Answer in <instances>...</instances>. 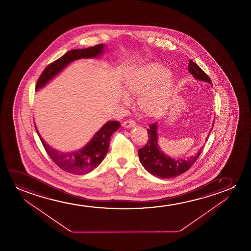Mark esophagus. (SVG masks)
<instances>
[{"mask_svg":"<svg viewBox=\"0 0 251 251\" xmlns=\"http://www.w3.org/2000/svg\"><path fill=\"white\" fill-rule=\"evenodd\" d=\"M122 125H123V127H131L135 125V123H134V121L129 119V120L124 121Z\"/></svg>","mask_w":251,"mask_h":251,"instance_id":"1","label":"esophagus"}]
</instances>
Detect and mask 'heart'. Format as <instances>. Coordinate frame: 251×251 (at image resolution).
Returning a JSON list of instances; mask_svg holds the SVG:
<instances>
[{
  "mask_svg": "<svg viewBox=\"0 0 251 251\" xmlns=\"http://www.w3.org/2000/svg\"><path fill=\"white\" fill-rule=\"evenodd\" d=\"M174 87L170 70L157 62H149L128 73L124 79V89L128 96L138 97L141 113L149 118L161 117L167 110ZM124 100L129 99L125 95Z\"/></svg>",
  "mask_w": 251,
  "mask_h": 251,
  "instance_id": "heart-1",
  "label": "heart"
}]
</instances>
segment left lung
<instances>
[{
	"label": "left lung",
	"instance_id": "obj_1",
	"mask_svg": "<svg viewBox=\"0 0 251 251\" xmlns=\"http://www.w3.org/2000/svg\"><path fill=\"white\" fill-rule=\"evenodd\" d=\"M189 71L192 74L196 79L204 80L206 82L212 83L209 76L193 61H189ZM214 124V123H213ZM213 128V127H212ZM209 133H211L210 131ZM148 141L147 144L138 150L139 158L144 168L149 173L160 178H171L181 175L187 172L199 158L202 148L197 154L190 157L188 159H173L168 156H165L160 151L158 147V136H157V124L153 123L149 125L148 129Z\"/></svg>",
	"mask_w": 251,
	"mask_h": 251
}]
</instances>
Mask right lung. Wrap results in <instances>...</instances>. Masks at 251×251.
I'll use <instances>...</instances> for the list:
<instances>
[{
	"label": "right lung",
	"mask_w": 251,
	"mask_h": 251,
	"mask_svg": "<svg viewBox=\"0 0 251 251\" xmlns=\"http://www.w3.org/2000/svg\"><path fill=\"white\" fill-rule=\"evenodd\" d=\"M103 47V45L100 44L90 48L73 50L67 52L60 58L51 62L45 68L37 81L36 90L45 86L49 80H50L74 60L96 57L97 55L101 54ZM119 126L120 124L117 121L108 122L94 134L93 139L86 147H84L79 151L68 153L56 151L50 148L42 139L37 128L36 131L47 154L59 168L62 169L64 172L75 175H84L93 171L102 162L109 150L110 136L115 131L119 128Z\"/></svg>",
	"instance_id": "add662e5"
}]
</instances>
